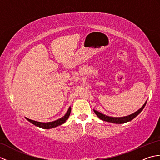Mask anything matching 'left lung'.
<instances>
[{"label":"left lung","mask_w":160,"mask_h":160,"mask_svg":"<svg viewBox=\"0 0 160 160\" xmlns=\"http://www.w3.org/2000/svg\"><path fill=\"white\" fill-rule=\"evenodd\" d=\"M147 100L145 102V103L143 104V106H142L140 109H138L137 111H135V113L124 117H111L102 113L99 111H97L95 109H93V111L94 113L96 114L97 116L102 120L108 122H111V123H114V124H124V123H126V122H130L131 120H132V119H134L135 117L138 116V115L141 113L142 111L144 109V107L146 106V104H147Z\"/></svg>","instance_id":"left-lung-1"}]
</instances>
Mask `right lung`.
<instances>
[{
  "label": "right lung",
  "instance_id": "obj_1",
  "mask_svg": "<svg viewBox=\"0 0 160 160\" xmlns=\"http://www.w3.org/2000/svg\"><path fill=\"white\" fill-rule=\"evenodd\" d=\"M71 107H70L69 108V109H68V111H67L66 114L64 115L63 117L58 119V120H57L53 121V122H37L35 120H30V119L26 118V117H25V118L27 120H28L29 122H31L32 124L36 126V127L42 128H45V129H49V128H55L56 127H58V126L64 124V122H65L68 120V118H69L70 113H71Z\"/></svg>",
  "mask_w": 160,
  "mask_h": 160
}]
</instances>
